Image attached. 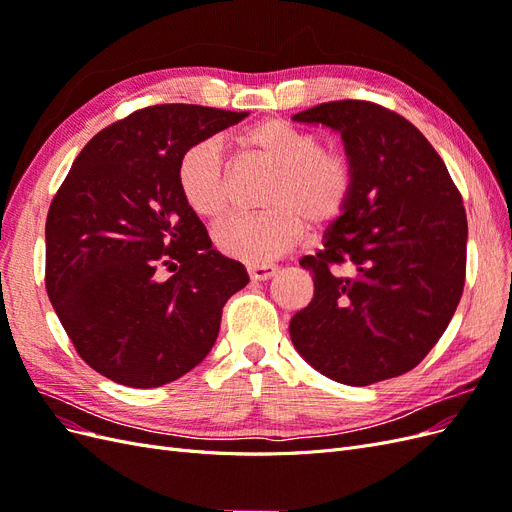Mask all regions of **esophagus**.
Returning <instances> with one entry per match:
<instances>
[{
	"mask_svg": "<svg viewBox=\"0 0 512 512\" xmlns=\"http://www.w3.org/2000/svg\"><path fill=\"white\" fill-rule=\"evenodd\" d=\"M247 273H250L252 282H265L271 280V277L277 273L275 265H267V262H262V265H250L247 267Z\"/></svg>",
	"mask_w": 512,
	"mask_h": 512,
	"instance_id": "esophagus-1",
	"label": "esophagus"
}]
</instances>
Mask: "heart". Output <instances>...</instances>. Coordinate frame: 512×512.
I'll list each match as a JSON object with an SVG mask.
<instances>
[{"label": "heart", "mask_w": 512, "mask_h": 512, "mask_svg": "<svg viewBox=\"0 0 512 512\" xmlns=\"http://www.w3.org/2000/svg\"><path fill=\"white\" fill-rule=\"evenodd\" d=\"M241 143L277 173L262 200L267 211L230 215L213 230L222 254L262 265L290 250L305 222L327 226L348 209L356 188L354 164L346 153L324 149L318 134L284 119H265L245 130ZM177 183L198 218L215 220L226 211V168L218 138H203L181 153Z\"/></svg>", "instance_id": "b5f03b06"}]
</instances>
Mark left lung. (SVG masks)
I'll use <instances>...</instances> for the list:
<instances>
[{
    "label": "left lung",
    "instance_id": "left-lung-1",
    "mask_svg": "<svg viewBox=\"0 0 512 512\" xmlns=\"http://www.w3.org/2000/svg\"><path fill=\"white\" fill-rule=\"evenodd\" d=\"M342 134L356 170L324 247L301 258L314 299L290 320L303 359L327 378L367 386L406 374L436 346L466 282L468 220L442 158L408 119L365 100L292 117Z\"/></svg>",
    "mask_w": 512,
    "mask_h": 512
}]
</instances>
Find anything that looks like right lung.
<instances>
[{"instance_id":"obj_1","label":"right lung","mask_w":512,"mask_h":512,"mask_svg":"<svg viewBox=\"0 0 512 512\" xmlns=\"http://www.w3.org/2000/svg\"><path fill=\"white\" fill-rule=\"evenodd\" d=\"M247 113L160 104L98 132L46 215V292L81 359L117 384L162 386L213 348L245 267L211 247L179 192L181 153ZM173 270V276H164Z\"/></svg>"}]
</instances>
